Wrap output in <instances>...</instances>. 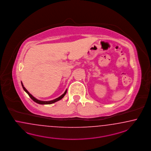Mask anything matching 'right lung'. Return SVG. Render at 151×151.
Masks as SVG:
<instances>
[{
  "label": "right lung",
  "mask_w": 151,
  "mask_h": 151,
  "mask_svg": "<svg viewBox=\"0 0 151 151\" xmlns=\"http://www.w3.org/2000/svg\"><path fill=\"white\" fill-rule=\"evenodd\" d=\"M21 84H22V88H23L24 90L27 93V94L29 96V97H30L35 102L37 103H38V104H52V103L56 102H57V101L60 100L61 99H62V98L64 97V96H65V94H66L67 93L66 89V91H65V93H64L62 96H60V97H58V98H56V99H55L52 100V101H42L38 100V99H37L36 98H35V97H33V96L30 93L26 90V89L24 88V85L22 84V81H21Z\"/></svg>",
  "instance_id": "right-lung-1"
}]
</instances>
